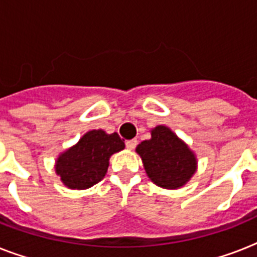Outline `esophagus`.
Here are the masks:
<instances>
[{
	"mask_svg": "<svg viewBox=\"0 0 257 257\" xmlns=\"http://www.w3.org/2000/svg\"><path fill=\"white\" fill-rule=\"evenodd\" d=\"M125 145H126V148H128L129 151H133V149L136 148L137 140L136 139H133V140H128L126 143H125Z\"/></svg>",
	"mask_w": 257,
	"mask_h": 257,
	"instance_id": "1",
	"label": "esophagus"
}]
</instances>
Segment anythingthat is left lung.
Segmentation results:
<instances>
[{
  "mask_svg": "<svg viewBox=\"0 0 257 257\" xmlns=\"http://www.w3.org/2000/svg\"><path fill=\"white\" fill-rule=\"evenodd\" d=\"M151 136L136 148L149 179L165 189L185 185L196 172L195 153L168 126L157 125Z\"/></svg>",
  "mask_w": 257,
  "mask_h": 257,
  "instance_id": "8db88e82",
  "label": "left lung"
}]
</instances>
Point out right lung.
Returning a JSON list of instances; mask_svg holds the SVG:
<instances>
[{"mask_svg": "<svg viewBox=\"0 0 257 257\" xmlns=\"http://www.w3.org/2000/svg\"><path fill=\"white\" fill-rule=\"evenodd\" d=\"M125 148L117 133L89 131L77 144L58 156L56 173L70 189H86L104 179L113 153Z\"/></svg>", "mask_w": 257, "mask_h": 257, "instance_id": "add662e5", "label": "right lung"}]
</instances>
